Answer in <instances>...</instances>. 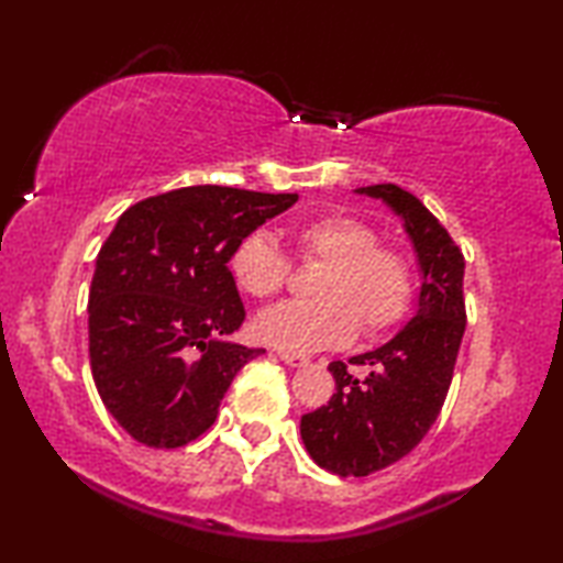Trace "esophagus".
Masks as SVG:
<instances>
[{
    "mask_svg": "<svg viewBox=\"0 0 563 563\" xmlns=\"http://www.w3.org/2000/svg\"><path fill=\"white\" fill-rule=\"evenodd\" d=\"M278 355H280V361H285L288 365H306L308 363V358L306 355H300V353H288V351H278Z\"/></svg>",
    "mask_w": 563,
    "mask_h": 563,
    "instance_id": "1",
    "label": "esophagus"
}]
</instances>
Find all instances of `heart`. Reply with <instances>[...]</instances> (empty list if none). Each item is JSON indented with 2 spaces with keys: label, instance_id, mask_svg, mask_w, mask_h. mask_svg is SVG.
Returning <instances> with one entry per match:
<instances>
[{
  "label": "heart",
  "instance_id": "1",
  "mask_svg": "<svg viewBox=\"0 0 563 563\" xmlns=\"http://www.w3.org/2000/svg\"><path fill=\"white\" fill-rule=\"evenodd\" d=\"M288 240L302 265H320L316 300L283 302L255 320L263 343L310 353L351 343L355 333L378 338L398 325L416 292V267L404 247L380 243L376 228L345 212L292 220ZM230 275L250 298L283 292L290 261L267 233H250L230 255Z\"/></svg>",
  "mask_w": 563,
  "mask_h": 563
}]
</instances>
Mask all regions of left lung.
<instances>
[{
    "mask_svg": "<svg viewBox=\"0 0 563 563\" xmlns=\"http://www.w3.org/2000/svg\"><path fill=\"white\" fill-rule=\"evenodd\" d=\"M358 192L386 200L406 220L423 271L416 318L376 351L330 363L335 394L300 418L302 443L318 466L361 478L408 456L431 431L456 368L466 298L461 247L416 195L394 183ZM347 364H365L369 373L361 379Z\"/></svg>",
    "mask_w": 563,
    "mask_h": 563,
    "instance_id": "8db88e82",
    "label": "left lung"
}]
</instances>
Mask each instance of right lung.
<instances>
[{"mask_svg": "<svg viewBox=\"0 0 563 563\" xmlns=\"http://www.w3.org/2000/svg\"><path fill=\"white\" fill-rule=\"evenodd\" d=\"M296 200L192 185L120 216L89 288V363L104 408L137 443L198 439L235 373L263 353L228 341L245 320L228 263L240 240Z\"/></svg>", "mask_w": 563, "mask_h": 563, "instance_id": "obj_1", "label": "right lung"}]
</instances>
